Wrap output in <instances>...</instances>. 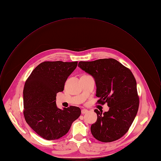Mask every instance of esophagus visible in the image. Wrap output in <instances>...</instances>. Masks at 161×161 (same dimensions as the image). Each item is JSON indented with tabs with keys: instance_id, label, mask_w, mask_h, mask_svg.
I'll use <instances>...</instances> for the list:
<instances>
[{
	"instance_id": "obj_1",
	"label": "esophagus",
	"mask_w": 161,
	"mask_h": 161,
	"mask_svg": "<svg viewBox=\"0 0 161 161\" xmlns=\"http://www.w3.org/2000/svg\"><path fill=\"white\" fill-rule=\"evenodd\" d=\"M87 112H88V110H87V109H85V108H84V109H82V110H81V113H82V114H86Z\"/></svg>"
}]
</instances>
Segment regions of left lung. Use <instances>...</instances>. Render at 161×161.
<instances>
[{"instance_id":"8db88e82","label":"left lung","mask_w":161,"mask_h":161,"mask_svg":"<svg viewBox=\"0 0 161 161\" xmlns=\"http://www.w3.org/2000/svg\"><path fill=\"white\" fill-rule=\"evenodd\" d=\"M78 66L91 75L96 84L97 103H107L109 110L95 109L97 119L92 124V136L110 142L122 137L132 125L138 111L139 99L136 79L132 72L114 58L79 62Z\"/></svg>"}]
</instances>
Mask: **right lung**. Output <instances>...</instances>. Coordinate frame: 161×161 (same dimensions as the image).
I'll use <instances>...</instances> for the list:
<instances>
[{"mask_svg": "<svg viewBox=\"0 0 161 161\" xmlns=\"http://www.w3.org/2000/svg\"><path fill=\"white\" fill-rule=\"evenodd\" d=\"M77 65V62H42L25 83L23 99L25 121L46 140H56L65 135L81 114L79 107L60 109L55 103L57 93L64 91L65 81Z\"/></svg>", "mask_w": 161, "mask_h": 161, "instance_id": "obj_1", "label": "right lung"}]
</instances>
